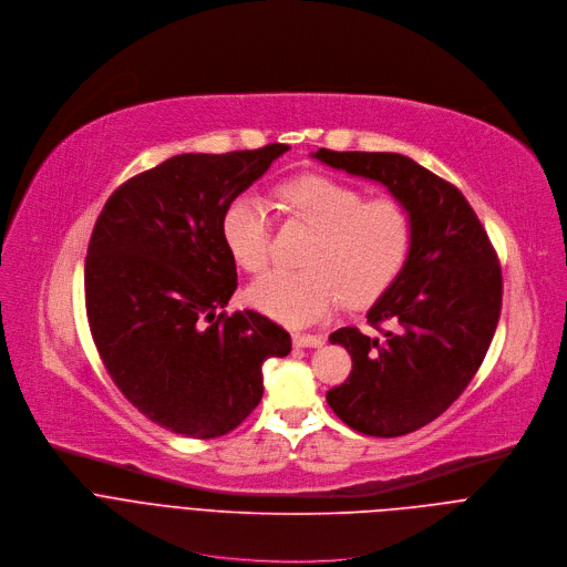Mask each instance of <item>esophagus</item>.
<instances>
[{
	"instance_id": "1",
	"label": "esophagus",
	"mask_w": 567,
	"mask_h": 567,
	"mask_svg": "<svg viewBox=\"0 0 567 567\" xmlns=\"http://www.w3.org/2000/svg\"><path fill=\"white\" fill-rule=\"evenodd\" d=\"M323 342L326 339L319 334H301V332L292 334V344L299 349H321Z\"/></svg>"
}]
</instances>
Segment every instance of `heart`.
Masks as SVG:
<instances>
[{"mask_svg":"<svg viewBox=\"0 0 567 567\" xmlns=\"http://www.w3.org/2000/svg\"><path fill=\"white\" fill-rule=\"evenodd\" d=\"M292 220L312 228L301 270H272L248 288L255 308L288 326H312L347 299L364 306L378 299L402 272L413 220L393 198L362 200V194L330 176L310 174L279 187ZM220 235L235 261L261 272L270 261L272 223L259 194H239L220 218Z\"/></svg>","mask_w":567,"mask_h":567,"instance_id":"b5f03b06","label":"heart"}]
</instances>
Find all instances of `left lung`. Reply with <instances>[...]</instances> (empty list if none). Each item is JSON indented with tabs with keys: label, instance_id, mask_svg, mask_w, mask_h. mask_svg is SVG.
Segmentation results:
<instances>
[{
	"label": "left lung",
	"instance_id": "8db88e82",
	"mask_svg": "<svg viewBox=\"0 0 567 567\" xmlns=\"http://www.w3.org/2000/svg\"><path fill=\"white\" fill-rule=\"evenodd\" d=\"M312 156L378 181L411 214L409 259L367 315L378 334L355 326L330 334V344L349 351L353 371L326 393L351 429L406 435L454 404L489 351L503 303L496 250L461 189L409 156L330 150ZM384 320L391 329L381 328Z\"/></svg>",
	"mask_w": 567,
	"mask_h": 567
}]
</instances>
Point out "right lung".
<instances>
[{"mask_svg": "<svg viewBox=\"0 0 567 567\" xmlns=\"http://www.w3.org/2000/svg\"><path fill=\"white\" fill-rule=\"evenodd\" d=\"M288 150L172 156L123 183L93 225L84 301L95 349L123 395L178 435L237 429L261 402L264 362L292 349L261 312L223 310L237 264L220 235L228 203Z\"/></svg>", "mask_w": 567, "mask_h": 567, "instance_id": "1", "label": "right lung"}]
</instances>
